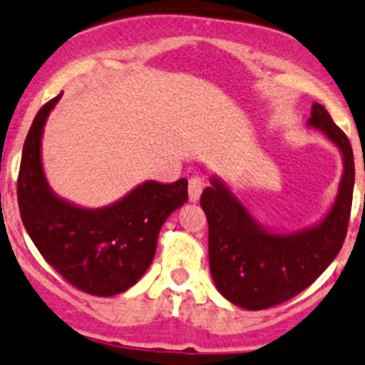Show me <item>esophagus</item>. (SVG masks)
Wrapping results in <instances>:
<instances>
[{
	"label": "esophagus",
	"mask_w": 365,
	"mask_h": 365,
	"mask_svg": "<svg viewBox=\"0 0 365 365\" xmlns=\"http://www.w3.org/2000/svg\"><path fill=\"white\" fill-rule=\"evenodd\" d=\"M201 194H202V180L197 178V176H194V178H190L189 182L190 202H197L199 199H201Z\"/></svg>",
	"instance_id": "obj_1"
}]
</instances>
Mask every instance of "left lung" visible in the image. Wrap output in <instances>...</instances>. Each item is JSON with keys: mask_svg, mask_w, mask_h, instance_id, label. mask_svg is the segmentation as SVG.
<instances>
[{"mask_svg": "<svg viewBox=\"0 0 365 365\" xmlns=\"http://www.w3.org/2000/svg\"><path fill=\"white\" fill-rule=\"evenodd\" d=\"M307 126L322 131L343 159L338 194L317 223L293 232L268 228L216 175L201 195L210 225L211 277L223 298L246 310H263L302 293L331 265L345 241L355 183L351 145L317 102Z\"/></svg>", "mask_w": 365, "mask_h": 365, "instance_id": "left-lung-1", "label": "left lung"}]
</instances>
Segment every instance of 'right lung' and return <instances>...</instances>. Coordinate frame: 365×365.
<instances>
[{
  "mask_svg": "<svg viewBox=\"0 0 365 365\" xmlns=\"http://www.w3.org/2000/svg\"><path fill=\"white\" fill-rule=\"evenodd\" d=\"M58 97L36 114L24 142L17 195L27 234L43 258L72 286L95 296H114L142 279L154 259L159 230L187 202V180L140 183L103 207H83L60 197L48 183L41 138Z\"/></svg>",
  "mask_w": 365,
  "mask_h": 365,
  "instance_id": "add662e5",
  "label": "right lung"
}]
</instances>
